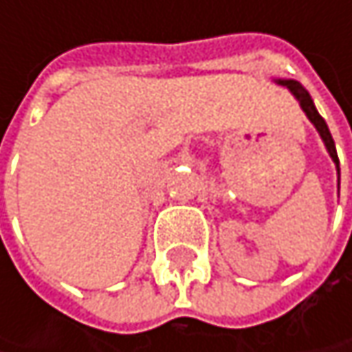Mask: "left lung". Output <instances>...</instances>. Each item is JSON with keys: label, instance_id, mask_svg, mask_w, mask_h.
<instances>
[{"label": "left lung", "instance_id": "8db88e82", "mask_svg": "<svg viewBox=\"0 0 352 352\" xmlns=\"http://www.w3.org/2000/svg\"><path fill=\"white\" fill-rule=\"evenodd\" d=\"M277 83L279 85H285L294 96H296V100L300 102V106L302 109L306 111V116L310 118V122L316 126L318 134L322 136V140H324V144H326V151H328V155L332 157V161H334V165H336V171H338V177H340V167H338V155H336V146H334V140H332V134H330V130H328V126H326V122H324V118L318 113L316 106H314V102H312V98H310V94L306 91V87L302 85V83H298V81H294V79H277Z\"/></svg>", "mask_w": 352, "mask_h": 352}]
</instances>
